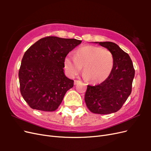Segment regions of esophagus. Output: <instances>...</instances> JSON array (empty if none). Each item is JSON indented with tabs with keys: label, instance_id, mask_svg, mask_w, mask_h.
Here are the masks:
<instances>
[{
	"label": "esophagus",
	"instance_id": "34e87169",
	"mask_svg": "<svg viewBox=\"0 0 151 151\" xmlns=\"http://www.w3.org/2000/svg\"><path fill=\"white\" fill-rule=\"evenodd\" d=\"M80 81H79V80H75L74 81V85H76V84H77L78 83H80Z\"/></svg>",
	"mask_w": 151,
	"mask_h": 151
}]
</instances>
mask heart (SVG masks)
<instances>
[{
  "label": "heart",
  "instance_id": "b5f03b06",
  "mask_svg": "<svg viewBox=\"0 0 151 151\" xmlns=\"http://www.w3.org/2000/svg\"><path fill=\"white\" fill-rule=\"evenodd\" d=\"M83 67L84 77L93 83H101L110 75L113 67V57L108 50L87 45L76 50L75 56L68 55L64 66L71 77L78 75Z\"/></svg>",
  "mask_w": 151,
  "mask_h": 151
}]
</instances>
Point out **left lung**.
<instances>
[{"mask_svg": "<svg viewBox=\"0 0 151 151\" xmlns=\"http://www.w3.org/2000/svg\"><path fill=\"white\" fill-rule=\"evenodd\" d=\"M107 48L113 57L110 75L100 84L88 86L84 100L89 110L106 115L115 113L122 108L131 94L135 70L129 54L118 45L110 42H94Z\"/></svg>", "mask_w": 151, "mask_h": 151, "instance_id": "8db88e82", "label": "left lung"}]
</instances>
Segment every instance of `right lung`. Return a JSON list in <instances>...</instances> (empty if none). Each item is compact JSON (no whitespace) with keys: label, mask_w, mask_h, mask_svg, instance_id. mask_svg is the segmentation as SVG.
<instances>
[{"label":"right lung","mask_w":151,"mask_h":151,"mask_svg":"<svg viewBox=\"0 0 151 151\" xmlns=\"http://www.w3.org/2000/svg\"><path fill=\"white\" fill-rule=\"evenodd\" d=\"M81 42L48 36L24 53L19 71L20 91L31 108L44 111L58 108L67 91L74 86V81L65 75V58Z\"/></svg>","instance_id":"right-lung-1"}]
</instances>
